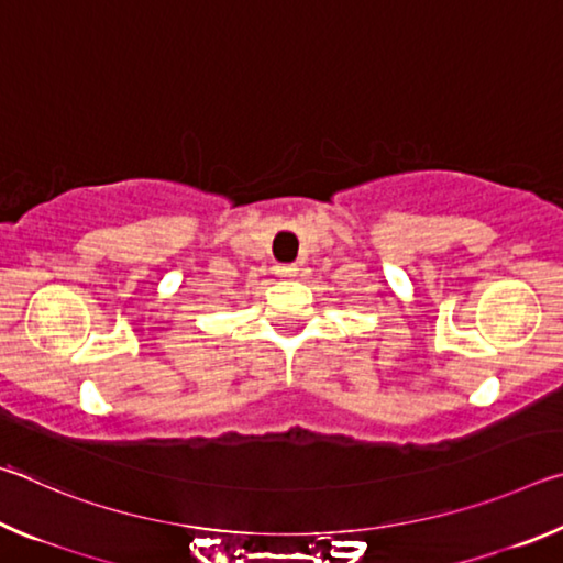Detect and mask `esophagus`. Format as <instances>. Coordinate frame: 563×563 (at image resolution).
<instances>
[{
    "label": "esophagus",
    "mask_w": 563,
    "mask_h": 563,
    "mask_svg": "<svg viewBox=\"0 0 563 563\" xmlns=\"http://www.w3.org/2000/svg\"><path fill=\"white\" fill-rule=\"evenodd\" d=\"M275 275H278V278H295V275H298V268L290 263H283V265H275Z\"/></svg>",
    "instance_id": "esophagus-1"
}]
</instances>
